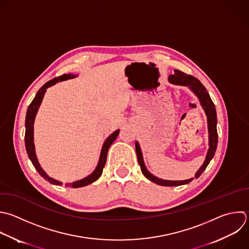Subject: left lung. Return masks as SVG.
Listing matches in <instances>:
<instances>
[{"label": "left lung", "mask_w": 249, "mask_h": 249, "mask_svg": "<svg viewBox=\"0 0 249 249\" xmlns=\"http://www.w3.org/2000/svg\"><path fill=\"white\" fill-rule=\"evenodd\" d=\"M168 81L174 85H178V86H186L188 87L198 98L204 112L205 115L207 117V125H208V139H209V148L205 157V160L203 161L202 165L199 167V169L196 171V173L195 174L196 178H198L199 175L204 171V169L206 168V166L208 165L209 161L211 160V159L214 157L216 148H217V143H218V133H217V116H216V109H215V105L212 102L208 92L206 91V89L203 87V85L195 77L191 76V75H187L179 70H174V74L173 75H169L168 77ZM135 150H136V154H137V160L139 162V165L141 167V171L144 174V176L149 179L150 181L160 185V186H168V187H172V186H180V185H184V184H188L190 183L193 178L188 179V180H182V181H171V180H162L160 179L156 176H154L152 173H150L144 163L143 160V157H142V152L140 149V146L138 144V142H135Z\"/></svg>", "instance_id": "left-lung-1"}]
</instances>
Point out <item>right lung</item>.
<instances>
[{"label": "right lung", "mask_w": 249, "mask_h": 249, "mask_svg": "<svg viewBox=\"0 0 249 249\" xmlns=\"http://www.w3.org/2000/svg\"><path fill=\"white\" fill-rule=\"evenodd\" d=\"M77 76L73 75V74H64L58 78H54L51 81H49L48 83H46L37 92L35 98L33 99V101L31 102V104L29 105L28 109H27V114H26V120H25V148L28 154V157L30 159V160L32 161L34 167L36 168V170L40 173V175L45 178L47 181H49L50 183L53 184V185H61L62 182H59L52 177H50L45 170L41 167L36 153H35V145H34V121H35V117L37 115V112L39 110V107L42 103V100L44 98V95L46 93V90L48 88L55 85L58 82H62V81H66L68 79H73ZM120 129H117L116 131H114L104 142L103 146H102V150L100 153V158H99V161L98 164L96 166V168L94 169V171L87 176L86 178L79 180V181H75L73 183H66L65 186L66 187H72V188H81V187H85L87 185L91 184L92 182L96 181L102 174L103 171V167L105 166L106 163V159H107V153L109 150V147L112 145V143L115 141V139L117 138V136L119 135Z\"/></svg>", "instance_id": "obj_1"}]
</instances>
